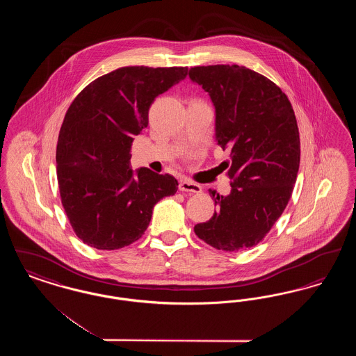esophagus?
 Here are the masks:
<instances>
[{"label": "esophagus", "instance_id": "1", "mask_svg": "<svg viewBox=\"0 0 356 356\" xmlns=\"http://www.w3.org/2000/svg\"><path fill=\"white\" fill-rule=\"evenodd\" d=\"M179 189L180 191H184V192H192V193H200L202 192V186L188 179H183L180 180V184H179Z\"/></svg>", "mask_w": 356, "mask_h": 356}]
</instances>
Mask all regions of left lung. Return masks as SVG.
Instances as JSON below:
<instances>
[{"label": "left lung", "instance_id": "1", "mask_svg": "<svg viewBox=\"0 0 356 356\" xmlns=\"http://www.w3.org/2000/svg\"><path fill=\"white\" fill-rule=\"evenodd\" d=\"M216 109V140L231 149L224 161L231 193L209 189L218 209L195 234L225 252L259 244L282 216L300 164L299 128L286 93L263 74L238 65L189 69Z\"/></svg>", "mask_w": 356, "mask_h": 356}]
</instances>
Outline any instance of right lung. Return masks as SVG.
Here are the masks:
<instances>
[{"label": "right lung", "mask_w": 356, "mask_h": 356, "mask_svg": "<svg viewBox=\"0 0 356 356\" xmlns=\"http://www.w3.org/2000/svg\"><path fill=\"white\" fill-rule=\"evenodd\" d=\"M186 67H122L96 79L70 104L56 161L61 203L79 238L96 250H119L144 235L154 204L177 180L140 168L134 175V136L148 125L154 99L179 84Z\"/></svg>", "instance_id": "right-lung-1"}]
</instances>
